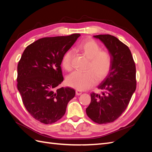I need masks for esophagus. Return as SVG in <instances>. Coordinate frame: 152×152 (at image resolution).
I'll list each match as a JSON object with an SVG mask.
<instances>
[{"label":"esophagus","instance_id":"obj_1","mask_svg":"<svg viewBox=\"0 0 152 152\" xmlns=\"http://www.w3.org/2000/svg\"><path fill=\"white\" fill-rule=\"evenodd\" d=\"M82 93V92L81 91H80V90H76V95H80Z\"/></svg>","mask_w":152,"mask_h":152}]
</instances>
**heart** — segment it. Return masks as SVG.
I'll use <instances>...</instances> for the list:
<instances>
[{
    "instance_id": "heart-1",
    "label": "heart",
    "mask_w": 152,
    "mask_h": 152,
    "mask_svg": "<svg viewBox=\"0 0 152 152\" xmlns=\"http://www.w3.org/2000/svg\"><path fill=\"white\" fill-rule=\"evenodd\" d=\"M77 50L89 59L88 71L86 72L74 71L66 76V83L76 89L85 90L96 84L98 78L102 80L108 76L112 66V58L108 52L101 51L99 45L92 40L83 41ZM73 53V51L70 50L63 56L61 63L66 70L72 69Z\"/></svg>"
}]
</instances>
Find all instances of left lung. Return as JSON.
Returning <instances> with one entry per match:
<instances>
[{
	"instance_id": "obj_1",
	"label": "left lung",
	"mask_w": 152,
	"mask_h": 152,
	"mask_svg": "<svg viewBox=\"0 0 152 152\" xmlns=\"http://www.w3.org/2000/svg\"><path fill=\"white\" fill-rule=\"evenodd\" d=\"M104 44L112 58L108 76L98 88L101 93H92L86 108L88 117L99 124L114 121L124 112L136 90V66L129 48L110 34L93 36Z\"/></svg>"
}]
</instances>
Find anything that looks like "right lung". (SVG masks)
<instances>
[{
	"label": "right lung",
	"mask_w": 152,
	"mask_h": 152,
	"mask_svg": "<svg viewBox=\"0 0 152 152\" xmlns=\"http://www.w3.org/2000/svg\"><path fill=\"white\" fill-rule=\"evenodd\" d=\"M80 34L42 38L25 48L18 65V89L31 116L44 124L59 120L75 96L74 89L58 88L63 81L62 58Z\"/></svg>",
	"instance_id": "1"
}]
</instances>
